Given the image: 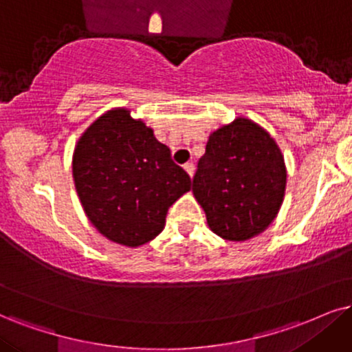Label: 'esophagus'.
<instances>
[{
    "mask_svg": "<svg viewBox=\"0 0 352 352\" xmlns=\"http://www.w3.org/2000/svg\"><path fill=\"white\" fill-rule=\"evenodd\" d=\"M184 169H186V173H188V175L192 177L194 176V171H196V166H194L192 163H186L184 164Z\"/></svg>",
    "mask_w": 352,
    "mask_h": 352,
    "instance_id": "34e87169",
    "label": "esophagus"
}]
</instances>
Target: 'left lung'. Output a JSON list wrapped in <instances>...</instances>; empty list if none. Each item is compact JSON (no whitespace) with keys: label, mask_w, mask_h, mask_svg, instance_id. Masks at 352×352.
Here are the masks:
<instances>
[{"label":"left lung","mask_w":352,"mask_h":352,"mask_svg":"<svg viewBox=\"0 0 352 352\" xmlns=\"http://www.w3.org/2000/svg\"><path fill=\"white\" fill-rule=\"evenodd\" d=\"M284 156L261 125L238 117L210 133L197 163L192 192L210 230L230 241L263 233L285 192Z\"/></svg>","instance_id":"1"}]
</instances>
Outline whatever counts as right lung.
Segmentation results:
<instances>
[{
	"mask_svg": "<svg viewBox=\"0 0 352 352\" xmlns=\"http://www.w3.org/2000/svg\"><path fill=\"white\" fill-rule=\"evenodd\" d=\"M73 179L89 222L130 248L162 233L168 209L192 184L153 130L124 107L85 130L73 153Z\"/></svg>",
	"mask_w": 352,
	"mask_h": 352,
	"instance_id": "right-lung-1",
	"label": "right lung"
}]
</instances>
